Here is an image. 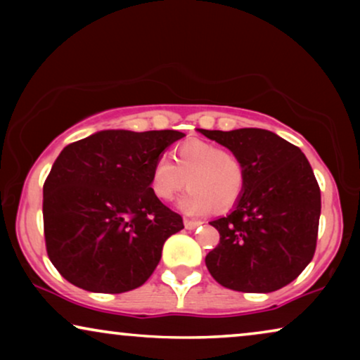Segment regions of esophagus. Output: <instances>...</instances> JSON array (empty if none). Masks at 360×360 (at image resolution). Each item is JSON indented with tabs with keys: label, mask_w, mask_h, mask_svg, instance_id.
<instances>
[{
	"label": "esophagus",
	"mask_w": 360,
	"mask_h": 360,
	"mask_svg": "<svg viewBox=\"0 0 360 360\" xmlns=\"http://www.w3.org/2000/svg\"><path fill=\"white\" fill-rule=\"evenodd\" d=\"M184 224L186 229H196L198 226H201L200 221H195V219H184Z\"/></svg>",
	"instance_id": "1"
}]
</instances>
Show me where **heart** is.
<instances>
[{
    "mask_svg": "<svg viewBox=\"0 0 360 360\" xmlns=\"http://www.w3.org/2000/svg\"><path fill=\"white\" fill-rule=\"evenodd\" d=\"M185 184L190 188L179 200L185 214L228 210L244 191V165L233 152L205 141H188L174 150V162L159 157L149 174V190L159 201L174 200Z\"/></svg>",
    "mask_w": 360,
    "mask_h": 360,
    "instance_id": "heart-1",
    "label": "heart"
}]
</instances>
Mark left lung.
Segmentation results:
<instances>
[{"label": "left lung", "mask_w": 360, "mask_h": 360, "mask_svg": "<svg viewBox=\"0 0 360 360\" xmlns=\"http://www.w3.org/2000/svg\"><path fill=\"white\" fill-rule=\"evenodd\" d=\"M243 162L245 186L229 214L211 221L219 244L205 262L216 282L269 293L293 282L316 249L321 193L311 165L288 141L257 127L198 129Z\"/></svg>", "instance_id": "8db88e82"}]
</instances>
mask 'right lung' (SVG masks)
I'll return each instance as SVG.
<instances>
[{"mask_svg":"<svg viewBox=\"0 0 360 360\" xmlns=\"http://www.w3.org/2000/svg\"><path fill=\"white\" fill-rule=\"evenodd\" d=\"M179 131H98L73 142L44 184V236L63 278L95 293L141 287L181 216L149 190L150 167Z\"/></svg>","mask_w":360,"mask_h":360,"instance_id":"add662e5","label":"right lung"}]
</instances>
